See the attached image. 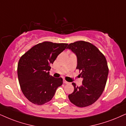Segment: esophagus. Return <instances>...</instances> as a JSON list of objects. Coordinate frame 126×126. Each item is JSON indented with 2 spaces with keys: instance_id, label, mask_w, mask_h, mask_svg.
<instances>
[{
  "instance_id": "obj_1",
  "label": "esophagus",
  "mask_w": 126,
  "mask_h": 126,
  "mask_svg": "<svg viewBox=\"0 0 126 126\" xmlns=\"http://www.w3.org/2000/svg\"><path fill=\"white\" fill-rule=\"evenodd\" d=\"M63 83H64V84H69V82H67V81H66L64 79H63Z\"/></svg>"
}]
</instances>
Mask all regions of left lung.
Listing matches in <instances>:
<instances>
[{
	"label": "left lung",
	"mask_w": 126,
	"mask_h": 126,
	"mask_svg": "<svg viewBox=\"0 0 126 126\" xmlns=\"http://www.w3.org/2000/svg\"><path fill=\"white\" fill-rule=\"evenodd\" d=\"M77 56L76 68L81 71L82 84L77 87L73 82L74 90L68 95L70 102L79 107H86L96 102L101 96L107 81L109 69L105 56L91 43L77 41L68 45Z\"/></svg>",
	"instance_id": "8db88e82"
}]
</instances>
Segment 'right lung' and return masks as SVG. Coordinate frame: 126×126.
I'll use <instances>...</instances> for the list:
<instances>
[{"label":"right lung","mask_w":126,"mask_h":126,"mask_svg":"<svg viewBox=\"0 0 126 126\" xmlns=\"http://www.w3.org/2000/svg\"><path fill=\"white\" fill-rule=\"evenodd\" d=\"M67 44L44 42L38 44L22 56L17 66L21 90L34 104L41 105L50 101L56 91L63 84V79L49 75L50 65Z\"/></svg>","instance_id":"obj_1"}]
</instances>
